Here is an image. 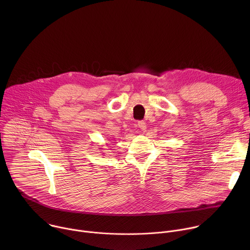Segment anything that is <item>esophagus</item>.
<instances>
[{"mask_svg":"<svg viewBox=\"0 0 250 250\" xmlns=\"http://www.w3.org/2000/svg\"><path fill=\"white\" fill-rule=\"evenodd\" d=\"M137 126L140 130H146V124L144 121H140L137 123Z\"/></svg>","mask_w":250,"mask_h":250,"instance_id":"1","label":"esophagus"}]
</instances>
